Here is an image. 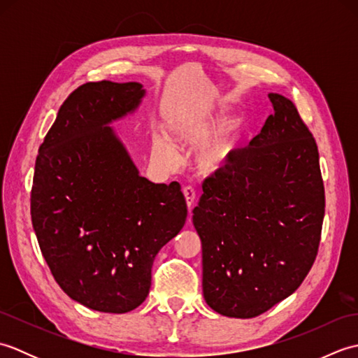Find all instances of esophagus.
Segmentation results:
<instances>
[{
  "label": "esophagus",
  "mask_w": 358,
  "mask_h": 358,
  "mask_svg": "<svg viewBox=\"0 0 358 358\" xmlns=\"http://www.w3.org/2000/svg\"><path fill=\"white\" fill-rule=\"evenodd\" d=\"M183 194H185V199H186V204H187V209L192 210L194 208V203L196 199V194H195V189L192 186H186L183 189Z\"/></svg>",
  "instance_id": "obj_1"
}]
</instances>
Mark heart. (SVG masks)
I'll return each mask as SVG.
<instances>
[{
    "label": "heart",
    "instance_id": "heart-1",
    "mask_svg": "<svg viewBox=\"0 0 358 358\" xmlns=\"http://www.w3.org/2000/svg\"><path fill=\"white\" fill-rule=\"evenodd\" d=\"M227 113L226 108H189L175 113L166 121L167 132L172 138L186 146H196L214 132ZM240 141V124L232 123L220 129L217 134L201 144L196 152L195 166L203 175H215L229 164ZM152 149L158 159L175 166L180 155L173 144L162 134L152 135Z\"/></svg>",
    "mask_w": 358,
    "mask_h": 358
}]
</instances>
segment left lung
Returning <instances> with one entry per match:
<instances>
[{
  "label": "left lung",
  "instance_id": "obj_1",
  "mask_svg": "<svg viewBox=\"0 0 358 358\" xmlns=\"http://www.w3.org/2000/svg\"><path fill=\"white\" fill-rule=\"evenodd\" d=\"M269 100L273 113L262 132L204 181L192 210L204 300L226 317H257L295 292L320 245L317 143L291 100L280 94Z\"/></svg>",
  "mask_w": 358,
  "mask_h": 358
}]
</instances>
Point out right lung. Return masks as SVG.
I'll list each match as a JSON object with an SVG mask.
<instances>
[{
	"mask_svg": "<svg viewBox=\"0 0 358 358\" xmlns=\"http://www.w3.org/2000/svg\"><path fill=\"white\" fill-rule=\"evenodd\" d=\"M140 83H86L67 96L38 150L30 215L59 287L80 305L124 314L150 289L155 255L183 229L178 183L140 175L109 124L138 108Z\"/></svg>",
	"mask_w": 358,
	"mask_h": 358,
	"instance_id": "1",
	"label": "right lung"
}]
</instances>
